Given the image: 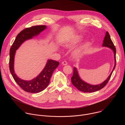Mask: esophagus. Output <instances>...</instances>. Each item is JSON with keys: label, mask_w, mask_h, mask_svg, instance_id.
Masks as SVG:
<instances>
[{"label": "esophagus", "mask_w": 125, "mask_h": 125, "mask_svg": "<svg viewBox=\"0 0 125 125\" xmlns=\"http://www.w3.org/2000/svg\"><path fill=\"white\" fill-rule=\"evenodd\" d=\"M62 64L63 65H66L68 64V63H67V61H63V62H62Z\"/></svg>", "instance_id": "34e87169"}]
</instances>
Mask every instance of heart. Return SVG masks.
Returning a JSON list of instances; mask_svg holds the SVG:
<instances>
[{"label":"heart","instance_id":"b5f03b06","mask_svg":"<svg viewBox=\"0 0 125 125\" xmlns=\"http://www.w3.org/2000/svg\"><path fill=\"white\" fill-rule=\"evenodd\" d=\"M82 39L81 35H77L73 39L68 41V42H65L64 43V46L66 47H71L74 46L77 43H78ZM87 47V43H83L79 47H78L75 51V55L76 56H79L80 55H82L83 53L84 52L85 49Z\"/></svg>","mask_w":125,"mask_h":125}]
</instances>
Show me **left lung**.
I'll use <instances>...</instances> for the list:
<instances>
[{"label":"left lung","instance_id":"obj_1","mask_svg":"<svg viewBox=\"0 0 125 125\" xmlns=\"http://www.w3.org/2000/svg\"><path fill=\"white\" fill-rule=\"evenodd\" d=\"M102 46L103 47H107L111 49L114 53V61H115V64L113 67V69L111 73L108 76V77L107 78V79L104 81L103 83H101L100 84H96V85H93L91 84L88 83H86L85 82L83 81L81 78H80L79 73L78 72L77 69L76 67L74 68V72L73 75L72 77L71 78V82H72V84L81 92H83L84 93H93L96 91H98L103 87L105 86V85L108 82L111 75L113 72L114 70L115 69L116 66V50L115 47L111 40L109 33L108 31L106 32L105 36L104 37L103 42L102 44Z\"/></svg>","mask_w":125,"mask_h":125}]
</instances>
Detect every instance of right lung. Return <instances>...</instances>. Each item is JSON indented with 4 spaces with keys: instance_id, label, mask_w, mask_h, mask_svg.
<instances>
[{
    "instance_id": "add662e5",
    "label": "right lung",
    "mask_w": 125,
    "mask_h": 125,
    "mask_svg": "<svg viewBox=\"0 0 125 125\" xmlns=\"http://www.w3.org/2000/svg\"><path fill=\"white\" fill-rule=\"evenodd\" d=\"M47 26L45 25L32 26L22 31L17 37L10 49L9 69L10 73L15 81L24 91L30 93H38L47 87L54 70L58 67L59 62L48 59L47 63L40 74L35 78L30 81H26L19 78L15 74L14 65V58L16 50L26 41L37 36L45 30Z\"/></svg>"
}]
</instances>
